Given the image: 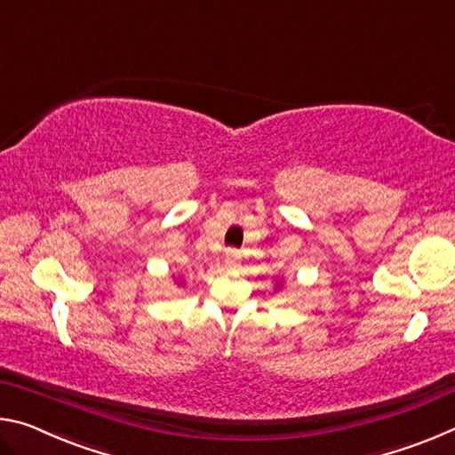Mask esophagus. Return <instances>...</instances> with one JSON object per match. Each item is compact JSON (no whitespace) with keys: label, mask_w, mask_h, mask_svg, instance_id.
Returning a JSON list of instances; mask_svg holds the SVG:
<instances>
[{"label":"esophagus","mask_w":455,"mask_h":455,"mask_svg":"<svg viewBox=\"0 0 455 455\" xmlns=\"http://www.w3.org/2000/svg\"><path fill=\"white\" fill-rule=\"evenodd\" d=\"M225 265H227V268H230V271H235V268L241 267V260H238V255H236L235 251H228V252H227Z\"/></svg>","instance_id":"obj_1"}]
</instances>
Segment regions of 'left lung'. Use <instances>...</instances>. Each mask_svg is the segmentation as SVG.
Instances as JSON below:
<instances>
[{"label":"left lung","instance_id":"obj_1","mask_svg":"<svg viewBox=\"0 0 455 455\" xmlns=\"http://www.w3.org/2000/svg\"><path fill=\"white\" fill-rule=\"evenodd\" d=\"M281 287H283V281H276V283H275V291H279Z\"/></svg>","mask_w":455,"mask_h":455}]
</instances>
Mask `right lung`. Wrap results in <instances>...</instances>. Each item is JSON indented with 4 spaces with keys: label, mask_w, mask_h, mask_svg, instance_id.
Here are the masks:
<instances>
[{
    "label": "right lung",
    "mask_w": 455,
    "mask_h": 455,
    "mask_svg": "<svg viewBox=\"0 0 455 455\" xmlns=\"http://www.w3.org/2000/svg\"><path fill=\"white\" fill-rule=\"evenodd\" d=\"M174 283H176V284H182V287H184V281H182V276H174Z\"/></svg>",
    "instance_id": "obj_1"
}]
</instances>
